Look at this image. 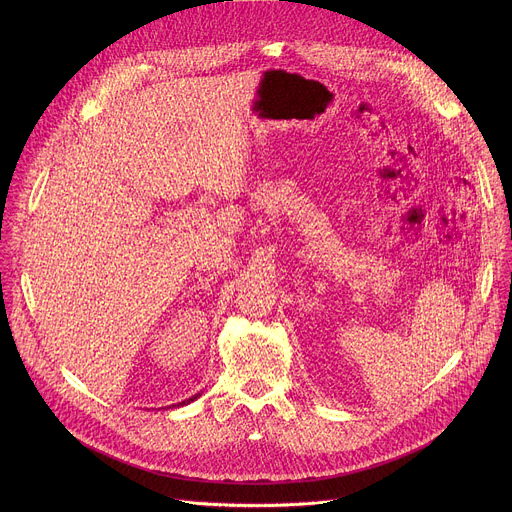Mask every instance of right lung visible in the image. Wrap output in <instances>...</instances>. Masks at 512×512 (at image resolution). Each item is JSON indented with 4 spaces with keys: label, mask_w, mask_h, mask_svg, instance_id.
I'll return each instance as SVG.
<instances>
[{
    "label": "right lung",
    "mask_w": 512,
    "mask_h": 512,
    "mask_svg": "<svg viewBox=\"0 0 512 512\" xmlns=\"http://www.w3.org/2000/svg\"><path fill=\"white\" fill-rule=\"evenodd\" d=\"M196 397H198V395H194V397H190V399H186V401H182V403H176V405H178V407H180V405H186V403H190V401H194V399H196Z\"/></svg>",
    "instance_id": "right-lung-1"
}]
</instances>
